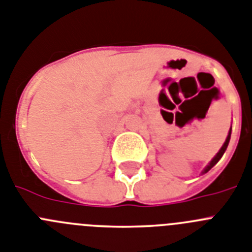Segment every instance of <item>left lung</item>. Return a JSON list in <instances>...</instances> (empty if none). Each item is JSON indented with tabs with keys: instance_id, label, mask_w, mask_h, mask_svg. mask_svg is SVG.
<instances>
[{
	"instance_id": "1",
	"label": "left lung",
	"mask_w": 252,
	"mask_h": 252,
	"mask_svg": "<svg viewBox=\"0 0 252 252\" xmlns=\"http://www.w3.org/2000/svg\"><path fill=\"white\" fill-rule=\"evenodd\" d=\"M230 137H231V129H230V131H228V135H227V138H226V142L223 143V146H222V148L220 149V152H219V153L216 154V157H215L214 159L211 160V163H210V164H208L207 167H206V168H205V171H203V173H206V172H208V171H210V169L212 168V167H214V165L216 164V163L219 162L220 159H221V157H222V156H223V153H225L226 148H227V146H228V142H230Z\"/></svg>"
}]
</instances>
